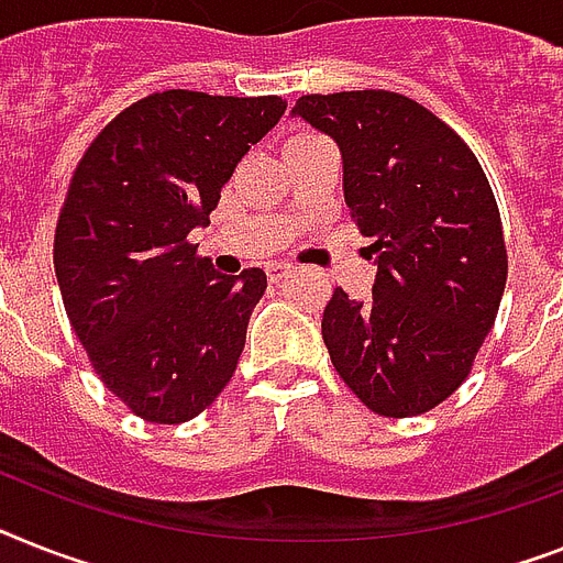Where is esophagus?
I'll use <instances>...</instances> for the list:
<instances>
[{"label": "esophagus", "mask_w": 563, "mask_h": 563, "mask_svg": "<svg viewBox=\"0 0 563 563\" xmlns=\"http://www.w3.org/2000/svg\"><path fill=\"white\" fill-rule=\"evenodd\" d=\"M264 271H267V278H271V282H282V278H285L287 273H292V264L271 262V264H267V267H264Z\"/></svg>", "instance_id": "1"}]
</instances>
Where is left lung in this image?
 <instances>
[{
    "mask_svg": "<svg viewBox=\"0 0 563 563\" xmlns=\"http://www.w3.org/2000/svg\"><path fill=\"white\" fill-rule=\"evenodd\" d=\"M292 114L339 143L345 203L374 239L368 299L336 287L324 308L333 368L374 415H426L466 383L504 296L489 178L452 125L397 91L305 95Z\"/></svg>",
    "mask_w": 563,
    "mask_h": 563,
    "instance_id": "8db88e82",
    "label": "left lung"
}]
</instances>
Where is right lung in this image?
<instances>
[{"label":"right lung","mask_w":563,"mask_h":563,"mask_svg":"<svg viewBox=\"0 0 563 563\" xmlns=\"http://www.w3.org/2000/svg\"><path fill=\"white\" fill-rule=\"evenodd\" d=\"M285 109L276 95L155 91L74 169L54 232L65 313L100 383L141 420H192L235 374L267 276H221L189 232Z\"/></svg>","instance_id":"right-lung-1"}]
</instances>
